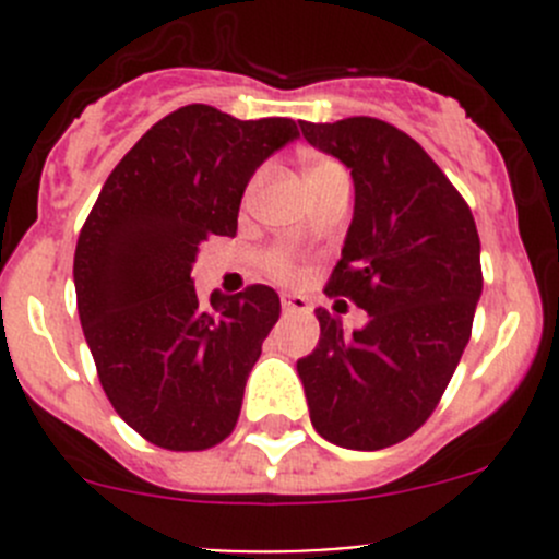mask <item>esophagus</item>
I'll list each match as a JSON object with an SVG mask.
<instances>
[{"mask_svg": "<svg viewBox=\"0 0 559 559\" xmlns=\"http://www.w3.org/2000/svg\"><path fill=\"white\" fill-rule=\"evenodd\" d=\"M281 308H284V313H306L308 300L306 297H281Z\"/></svg>", "mask_w": 559, "mask_h": 559, "instance_id": "34e87169", "label": "esophagus"}]
</instances>
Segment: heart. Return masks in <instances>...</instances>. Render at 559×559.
<instances>
[{"instance_id":"b5f03b06","label":"heart","mask_w":559,"mask_h":559,"mask_svg":"<svg viewBox=\"0 0 559 559\" xmlns=\"http://www.w3.org/2000/svg\"><path fill=\"white\" fill-rule=\"evenodd\" d=\"M332 175H343V170L330 159H308L306 165H302V183H306V191L313 189V186H319L321 180L332 178ZM262 264L264 270H267V275H273V278L278 281L297 278L295 257H292L286 248H273V251L264 253Z\"/></svg>"}]
</instances>
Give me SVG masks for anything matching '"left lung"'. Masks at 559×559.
Instances as JSON below:
<instances>
[{"mask_svg":"<svg viewBox=\"0 0 559 559\" xmlns=\"http://www.w3.org/2000/svg\"><path fill=\"white\" fill-rule=\"evenodd\" d=\"M300 129L352 170L354 218L326 295L357 302L368 324L346 332L316 308L319 346L297 376L321 438L379 452L419 430L452 381L481 297V243L452 180L397 127L354 116Z\"/></svg>","mask_w":559,"mask_h":559,"instance_id":"obj_1","label":"left lung"}]
</instances>
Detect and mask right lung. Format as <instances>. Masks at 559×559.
<instances>
[{"label": "right lung", "instance_id": "1", "mask_svg": "<svg viewBox=\"0 0 559 559\" xmlns=\"http://www.w3.org/2000/svg\"><path fill=\"white\" fill-rule=\"evenodd\" d=\"M295 138L292 118L178 107L107 175L83 224V335L116 414L156 447L200 452L235 430L281 300L257 284L202 306L191 264L211 235L235 238L248 180Z\"/></svg>", "mask_w": 559, "mask_h": 559}]
</instances>
